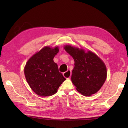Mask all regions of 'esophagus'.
I'll list each match as a JSON object with an SVG mask.
<instances>
[{"label": "esophagus", "mask_w": 128, "mask_h": 128, "mask_svg": "<svg viewBox=\"0 0 128 128\" xmlns=\"http://www.w3.org/2000/svg\"><path fill=\"white\" fill-rule=\"evenodd\" d=\"M63 75L65 78H70V76H71V75H72V72L70 71V70H68L67 72L63 73Z\"/></svg>", "instance_id": "34e87169"}]
</instances>
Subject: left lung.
<instances>
[{
    "mask_svg": "<svg viewBox=\"0 0 128 128\" xmlns=\"http://www.w3.org/2000/svg\"><path fill=\"white\" fill-rule=\"evenodd\" d=\"M64 49L74 60L72 81L77 91L91 96L101 88L107 77V69L102 60L92 52L66 46Z\"/></svg>",
    "mask_w": 128,
    "mask_h": 128,
    "instance_id": "left-lung-1",
    "label": "left lung"
}]
</instances>
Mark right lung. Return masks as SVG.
I'll list each match as a JSON object with an SVG mask.
<instances>
[{"mask_svg":"<svg viewBox=\"0 0 128 128\" xmlns=\"http://www.w3.org/2000/svg\"><path fill=\"white\" fill-rule=\"evenodd\" d=\"M58 52V47H45L34 54L26 64V79L32 90L40 96L54 94L66 80L53 60Z\"/></svg>","mask_w":128,"mask_h":128,"instance_id":"1","label":"right lung"}]
</instances>
